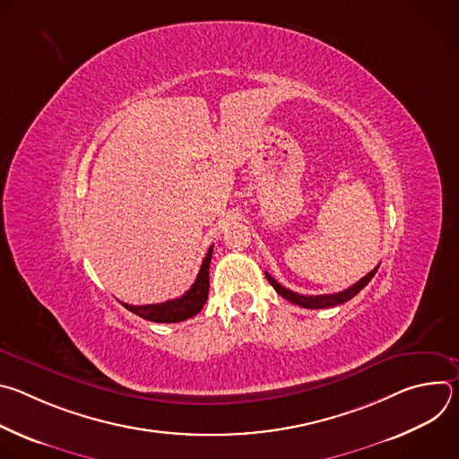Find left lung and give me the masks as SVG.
Listing matches in <instances>:
<instances>
[{
	"label": "left lung",
	"mask_w": 459,
	"mask_h": 459,
	"mask_svg": "<svg viewBox=\"0 0 459 459\" xmlns=\"http://www.w3.org/2000/svg\"><path fill=\"white\" fill-rule=\"evenodd\" d=\"M376 273H377V267L374 271H370L365 278H361L358 283H354L352 287H349V289H345L342 292H336V294H321V296H303V294L292 292V290L285 289L283 285H280L269 273H265V276H267L269 283L274 287V290L280 296H283L285 299H289L290 303H296V305H299L303 308H329V307H336V305H342V303L352 299L374 278Z\"/></svg>",
	"instance_id": "left-lung-1"
}]
</instances>
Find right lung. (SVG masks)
<instances>
[{"instance_id":"right-lung-1","label":"right lung","mask_w":459,"mask_h":459,"mask_svg":"<svg viewBox=\"0 0 459 459\" xmlns=\"http://www.w3.org/2000/svg\"><path fill=\"white\" fill-rule=\"evenodd\" d=\"M212 248H209L202 269L195 276V281L192 283V287L176 299L165 301V303H154V305H126L123 303V307L130 312H134L136 316L147 319V321H154V323H178V321H185L192 316L198 314L207 298H209V269H211V257H212Z\"/></svg>"}]
</instances>
